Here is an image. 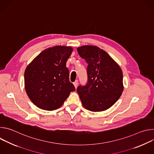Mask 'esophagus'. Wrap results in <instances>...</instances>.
Here are the masks:
<instances>
[{
	"label": "esophagus",
	"instance_id": "34e87169",
	"mask_svg": "<svg viewBox=\"0 0 154 154\" xmlns=\"http://www.w3.org/2000/svg\"><path fill=\"white\" fill-rule=\"evenodd\" d=\"M73 84H74V85L75 88H77V86H78V80H75V81L73 83Z\"/></svg>",
	"mask_w": 154,
	"mask_h": 154
}]
</instances>
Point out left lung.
<instances>
[{
  "label": "left lung",
  "instance_id": "left-lung-1",
  "mask_svg": "<svg viewBox=\"0 0 154 154\" xmlns=\"http://www.w3.org/2000/svg\"><path fill=\"white\" fill-rule=\"evenodd\" d=\"M77 52L88 63L87 83L77 88L82 105L91 112L104 111L122 94V70L110 56L97 46H82L77 48Z\"/></svg>",
  "mask_w": 154,
  "mask_h": 154
}]
</instances>
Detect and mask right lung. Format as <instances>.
<instances>
[{
  "instance_id": "add662e5",
  "label": "right lung",
  "mask_w": 154,
  "mask_h": 154,
  "mask_svg": "<svg viewBox=\"0 0 154 154\" xmlns=\"http://www.w3.org/2000/svg\"><path fill=\"white\" fill-rule=\"evenodd\" d=\"M72 51V48L66 46L48 48L27 66L24 73L26 91L31 101L39 108L55 110L75 90L66 66Z\"/></svg>"
}]
</instances>
